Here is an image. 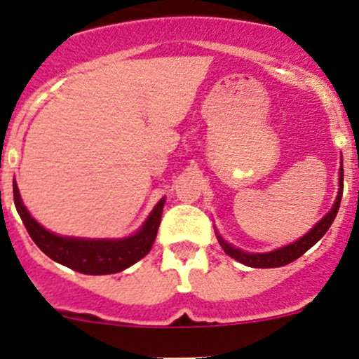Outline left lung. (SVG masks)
<instances>
[{"label":"left lung","instance_id":"8db88e82","mask_svg":"<svg viewBox=\"0 0 359 359\" xmlns=\"http://www.w3.org/2000/svg\"><path fill=\"white\" fill-rule=\"evenodd\" d=\"M342 191H344V168H342V156H341V168H339V192L329 213H327L318 224H315V227L309 230L308 233H304L301 239L294 241V243L287 244V246L273 249V251H266V252L244 251V249H239L227 243V241L218 233L217 229H215V233H217V239L218 243H220L222 249L227 252L230 258L237 259V262L243 263V265L252 266V269H277V266L289 265V263H292L294 259L303 256L309 248L315 246V244L325 236V232L330 229L332 222H334L335 215H337L339 206H341Z\"/></svg>","mask_w":359,"mask_h":359}]
</instances>
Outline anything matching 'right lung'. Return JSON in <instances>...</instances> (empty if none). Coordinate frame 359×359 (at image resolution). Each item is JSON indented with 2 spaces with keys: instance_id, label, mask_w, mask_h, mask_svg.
<instances>
[{
  "instance_id": "right-lung-1",
  "label": "right lung",
  "mask_w": 359,
  "mask_h": 359,
  "mask_svg": "<svg viewBox=\"0 0 359 359\" xmlns=\"http://www.w3.org/2000/svg\"><path fill=\"white\" fill-rule=\"evenodd\" d=\"M13 201L36 246L44 255L50 256L53 262L86 275L118 273L144 258L156 239L165 206V198H161L151 210L144 224L132 236L120 237V239H88V237L58 236L44 229L25 208L15 180Z\"/></svg>"
}]
</instances>
